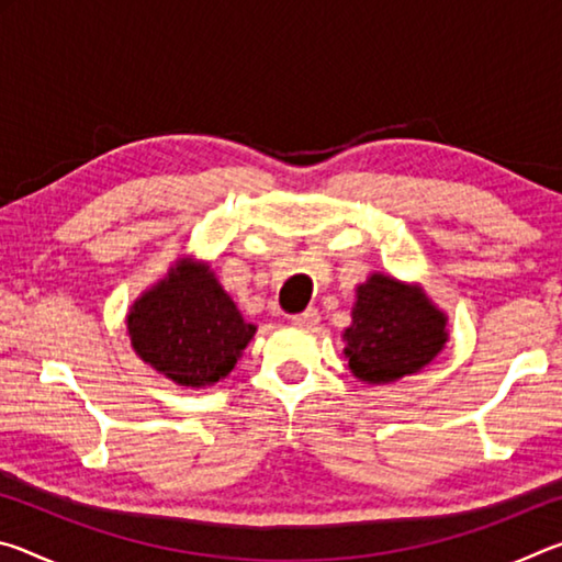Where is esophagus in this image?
<instances>
[{
  "instance_id": "34e87169",
  "label": "esophagus",
  "mask_w": 562,
  "mask_h": 562,
  "mask_svg": "<svg viewBox=\"0 0 562 562\" xmlns=\"http://www.w3.org/2000/svg\"><path fill=\"white\" fill-rule=\"evenodd\" d=\"M317 322H319V312H317L315 307L304 310V312H300V315L292 317V325H297V327H302V329L317 327Z\"/></svg>"
}]
</instances>
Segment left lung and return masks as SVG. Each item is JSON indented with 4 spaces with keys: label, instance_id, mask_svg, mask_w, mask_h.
<instances>
[{
    "label": "left lung",
    "instance_id": "8db88e82",
    "mask_svg": "<svg viewBox=\"0 0 562 562\" xmlns=\"http://www.w3.org/2000/svg\"><path fill=\"white\" fill-rule=\"evenodd\" d=\"M446 322L418 284L374 272L357 288L351 325L345 329L351 374L367 384H389L416 374L449 341Z\"/></svg>",
    "mask_w": 562,
    "mask_h": 562
}]
</instances>
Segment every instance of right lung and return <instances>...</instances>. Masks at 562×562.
Masks as SVG:
<instances>
[{"label":"right lung","instance_id":"right-lung-1","mask_svg":"<svg viewBox=\"0 0 562 562\" xmlns=\"http://www.w3.org/2000/svg\"><path fill=\"white\" fill-rule=\"evenodd\" d=\"M136 355L180 386L203 389L233 372L255 325L203 262L180 260L133 302L126 317Z\"/></svg>","mask_w":562,"mask_h":562}]
</instances>
